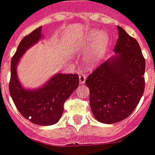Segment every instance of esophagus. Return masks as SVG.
Returning a JSON list of instances; mask_svg holds the SVG:
<instances>
[{
    "label": "esophagus",
    "mask_w": 155,
    "mask_h": 155,
    "mask_svg": "<svg viewBox=\"0 0 155 155\" xmlns=\"http://www.w3.org/2000/svg\"><path fill=\"white\" fill-rule=\"evenodd\" d=\"M86 75L85 74L79 75V83H80V84H84L85 82H86Z\"/></svg>",
    "instance_id": "obj_1"
}]
</instances>
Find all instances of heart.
<instances>
[{"label":"heart","mask_w":155,"mask_h":155,"mask_svg":"<svg viewBox=\"0 0 155 155\" xmlns=\"http://www.w3.org/2000/svg\"><path fill=\"white\" fill-rule=\"evenodd\" d=\"M108 44V35L102 30H91L86 36L84 40L79 46V52L87 54L89 51L86 63L89 66H94L99 63L101 58L105 53Z\"/></svg>","instance_id":"1"}]
</instances>
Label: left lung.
<instances>
[{"instance_id":"8db88e82","label":"left lung","mask_w":155,"mask_h":155,"mask_svg":"<svg viewBox=\"0 0 155 155\" xmlns=\"http://www.w3.org/2000/svg\"><path fill=\"white\" fill-rule=\"evenodd\" d=\"M114 53L88 76L89 102L94 116L105 124L125 119L144 93L145 60L137 40L118 26Z\"/></svg>"}]
</instances>
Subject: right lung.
I'll list each match as a JSON object with an SVG mask.
<instances>
[{
  "mask_svg": "<svg viewBox=\"0 0 155 155\" xmlns=\"http://www.w3.org/2000/svg\"><path fill=\"white\" fill-rule=\"evenodd\" d=\"M41 31L42 27H38L24 37L19 44L11 60L9 90L17 110L24 118L36 125L47 126L60 119L64 102L79 86V76L57 73L37 89H27L21 85L17 66L26 51L43 38Z\"/></svg>",
  "mask_w": 155,
  "mask_h": 155,
  "instance_id": "1",
  "label": "right lung"
}]
</instances>
